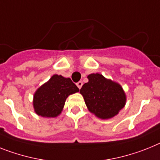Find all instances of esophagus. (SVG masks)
<instances>
[{
    "instance_id": "34e87169",
    "label": "esophagus",
    "mask_w": 160,
    "mask_h": 160,
    "mask_svg": "<svg viewBox=\"0 0 160 160\" xmlns=\"http://www.w3.org/2000/svg\"><path fill=\"white\" fill-rule=\"evenodd\" d=\"M82 82H81V81H79L78 82H77V84H76V85H77V87H78L79 89H81V87H82Z\"/></svg>"
}]
</instances>
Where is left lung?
Listing matches in <instances>:
<instances>
[{
    "label": "left lung",
    "instance_id": "8db88e82",
    "mask_svg": "<svg viewBox=\"0 0 160 160\" xmlns=\"http://www.w3.org/2000/svg\"><path fill=\"white\" fill-rule=\"evenodd\" d=\"M87 78L89 82L82 87L80 93L89 111L101 119L117 115L126 100L122 87L99 73L88 75Z\"/></svg>",
    "mask_w": 160,
    "mask_h": 160
}]
</instances>
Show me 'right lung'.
I'll return each instance as SVG.
<instances>
[{
	"label": "right lung",
	"instance_id": "1",
	"mask_svg": "<svg viewBox=\"0 0 160 160\" xmlns=\"http://www.w3.org/2000/svg\"><path fill=\"white\" fill-rule=\"evenodd\" d=\"M79 89L69 78L55 74L36 91L33 105L35 112L43 117H55L61 112L65 99Z\"/></svg>",
	"mask_w": 160,
	"mask_h": 160
}]
</instances>
